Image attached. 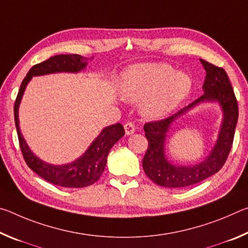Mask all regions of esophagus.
<instances>
[{"instance_id": "obj_1", "label": "esophagus", "mask_w": 248, "mask_h": 248, "mask_svg": "<svg viewBox=\"0 0 248 248\" xmlns=\"http://www.w3.org/2000/svg\"><path fill=\"white\" fill-rule=\"evenodd\" d=\"M124 131L127 136H131V134L136 131V125H134L132 123H127L124 124Z\"/></svg>"}]
</instances>
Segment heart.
Returning <instances> with one entry per match:
<instances>
[{
  "label": "heart",
  "mask_w": 248,
  "mask_h": 248,
  "mask_svg": "<svg viewBox=\"0 0 248 248\" xmlns=\"http://www.w3.org/2000/svg\"><path fill=\"white\" fill-rule=\"evenodd\" d=\"M191 78L185 72H175L166 63L133 65L123 75L120 91L131 102L145 99L143 112L149 117H162L173 110L187 97Z\"/></svg>",
  "instance_id": "heart-1"
}]
</instances>
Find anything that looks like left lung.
Masks as SVG:
<instances>
[{
    "label": "left lung",
    "mask_w": 248,
    "mask_h": 248,
    "mask_svg": "<svg viewBox=\"0 0 248 248\" xmlns=\"http://www.w3.org/2000/svg\"><path fill=\"white\" fill-rule=\"evenodd\" d=\"M207 72L202 89L204 94L198 99L180 109L165 119L144 124L148 150L142 166L148 177L159 186L167 188H185L195 185L219 171L224 165L232 148L235 128L238 118V106L233 87L225 71L200 59ZM203 101H217L224 111V120L215 146L204 161L190 167L174 166L165 156L166 133L175 119Z\"/></svg>",
    "instance_id": "left-lung-1"
}]
</instances>
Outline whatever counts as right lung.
Masks as SVG:
<instances>
[{"label":"right lung","mask_w":248,"mask_h":248,"mask_svg":"<svg viewBox=\"0 0 248 248\" xmlns=\"http://www.w3.org/2000/svg\"><path fill=\"white\" fill-rule=\"evenodd\" d=\"M89 59L79 54H58L49 58L41 63L33 65L28 71L18 91L17 97L14 105L15 125L17 130L19 146L25 162L31 170L47 182L53 185L66 188H83L97 182L105 170L107 156L110 149L124 137V129L123 124H115L102 130L99 136L92 142L90 148L86 150L81 157L65 165H52L41 161L28 148L26 141L20 133L18 108L23 94L28 82L32 77L46 75L58 72L78 73L85 69Z\"/></svg>","instance_id":"add662e5"}]
</instances>
